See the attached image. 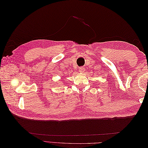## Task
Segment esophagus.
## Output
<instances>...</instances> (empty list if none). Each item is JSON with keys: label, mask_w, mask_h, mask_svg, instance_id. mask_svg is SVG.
I'll return each mask as SVG.
<instances>
[{"label": "esophagus", "mask_w": 148, "mask_h": 148, "mask_svg": "<svg viewBox=\"0 0 148 148\" xmlns=\"http://www.w3.org/2000/svg\"><path fill=\"white\" fill-rule=\"evenodd\" d=\"M79 72H83L84 71H85V69H84V67H79Z\"/></svg>", "instance_id": "esophagus-1"}]
</instances>
